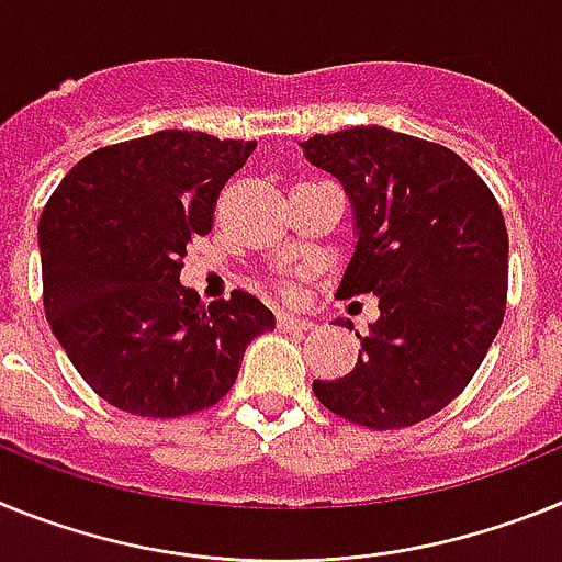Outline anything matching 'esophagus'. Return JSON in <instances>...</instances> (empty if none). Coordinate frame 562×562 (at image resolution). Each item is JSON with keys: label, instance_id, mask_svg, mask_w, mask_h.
<instances>
[{"label": "esophagus", "instance_id": "esophagus-1", "mask_svg": "<svg viewBox=\"0 0 562 562\" xmlns=\"http://www.w3.org/2000/svg\"><path fill=\"white\" fill-rule=\"evenodd\" d=\"M277 328H282V330H311V328H314V322L302 319V316H294V314H277Z\"/></svg>", "mask_w": 562, "mask_h": 562}]
</instances>
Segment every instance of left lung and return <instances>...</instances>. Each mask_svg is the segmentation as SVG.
Listing matches in <instances>:
<instances>
[{
	"mask_svg": "<svg viewBox=\"0 0 562 562\" xmlns=\"http://www.w3.org/2000/svg\"><path fill=\"white\" fill-rule=\"evenodd\" d=\"M353 206L356 248L336 296L375 294L356 368L314 382L330 413L413 427L461 393L501 330L509 237L495 194L452 149L387 126L302 140Z\"/></svg>",
	"mask_w": 562,
	"mask_h": 562,
	"instance_id": "1",
	"label": "left lung"
}]
</instances>
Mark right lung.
I'll return each instance as SVG.
<instances>
[{
	"label": "right lung",
	"instance_id": "1",
	"mask_svg": "<svg viewBox=\"0 0 562 562\" xmlns=\"http://www.w3.org/2000/svg\"><path fill=\"white\" fill-rule=\"evenodd\" d=\"M254 140L164 130L78 160L38 217L45 314L78 375L112 407L175 418L221 402L254 336L257 296L203 305L180 285L192 237Z\"/></svg>",
	"mask_w": 562,
	"mask_h": 562
}]
</instances>
